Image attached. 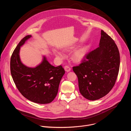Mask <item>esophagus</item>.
I'll use <instances>...</instances> for the list:
<instances>
[{
    "label": "esophagus",
    "instance_id": "esophagus-1",
    "mask_svg": "<svg viewBox=\"0 0 131 131\" xmlns=\"http://www.w3.org/2000/svg\"><path fill=\"white\" fill-rule=\"evenodd\" d=\"M64 69L65 71H66L67 72H70V71H71V69L69 66H66L64 67Z\"/></svg>",
    "mask_w": 131,
    "mask_h": 131
}]
</instances>
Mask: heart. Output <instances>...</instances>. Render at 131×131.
Listing matches in <instances>:
<instances>
[{"label": "heart", "mask_w": 131, "mask_h": 131, "mask_svg": "<svg viewBox=\"0 0 131 131\" xmlns=\"http://www.w3.org/2000/svg\"><path fill=\"white\" fill-rule=\"evenodd\" d=\"M54 53L55 55L60 58V59H64L65 58V56L61 53L60 51L54 50ZM88 52V47L86 46L82 47L80 48L77 49L73 54V60L76 62H81L86 57Z\"/></svg>", "instance_id": "b5f03b06"}]
</instances>
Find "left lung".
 <instances>
[{
	"instance_id": "left-lung-1",
	"label": "left lung",
	"mask_w": 131,
	"mask_h": 131,
	"mask_svg": "<svg viewBox=\"0 0 131 131\" xmlns=\"http://www.w3.org/2000/svg\"><path fill=\"white\" fill-rule=\"evenodd\" d=\"M120 62L117 45L102 30L99 46L87 54L79 66L73 67L82 95L94 101L108 94L115 84Z\"/></svg>"
}]
</instances>
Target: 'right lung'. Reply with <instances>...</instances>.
Masks as SVG:
<instances>
[{"label": "right lung", "instance_id": "obj_1", "mask_svg": "<svg viewBox=\"0 0 131 131\" xmlns=\"http://www.w3.org/2000/svg\"><path fill=\"white\" fill-rule=\"evenodd\" d=\"M31 37V35L25 37L13 51L10 60L11 75L17 88L25 97L36 103L48 104L56 96L65 71L61 66L55 67L51 65L45 56L35 68L24 65L20 59L19 50Z\"/></svg>", "mask_w": 131, "mask_h": 131}]
</instances>
